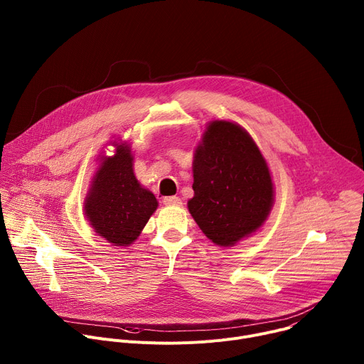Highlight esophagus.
Here are the masks:
<instances>
[{
	"mask_svg": "<svg viewBox=\"0 0 364 364\" xmlns=\"http://www.w3.org/2000/svg\"><path fill=\"white\" fill-rule=\"evenodd\" d=\"M163 203L166 204V205H181V200L178 198V197H176V196H170V197H164V200H163Z\"/></svg>",
	"mask_w": 364,
	"mask_h": 364,
	"instance_id": "esophagus-1",
	"label": "esophagus"
}]
</instances>
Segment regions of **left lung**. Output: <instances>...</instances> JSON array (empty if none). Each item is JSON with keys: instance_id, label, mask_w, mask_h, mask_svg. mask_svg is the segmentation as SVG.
<instances>
[{"instance_id": "obj_1", "label": "left lung", "mask_w": 364, "mask_h": 364, "mask_svg": "<svg viewBox=\"0 0 364 364\" xmlns=\"http://www.w3.org/2000/svg\"><path fill=\"white\" fill-rule=\"evenodd\" d=\"M194 197L188 212L219 246H233L264 225L274 205V184L264 155L237 124L212 121L193 160Z\"/></svg>"}]
</instances>
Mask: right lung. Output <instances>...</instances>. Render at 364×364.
I'll return each instance as SVG.
<instances>
[{"mask_svg": "<svg viewBox=\"0 0 364 364\" xmlns=\"http://www.w3.org/2000/svg\"><path fill=\"white\" fill-rule=\"evenodd\" d=\"M115 154L102 157L85 198V216L95 232L114 246H128L157 210L155 196L134 174L127 142H112Z\"/></svg>", "mask_w": 364, "mask_h": 364, "instance_id": "1", "label": "right lung"}]
</instances>
